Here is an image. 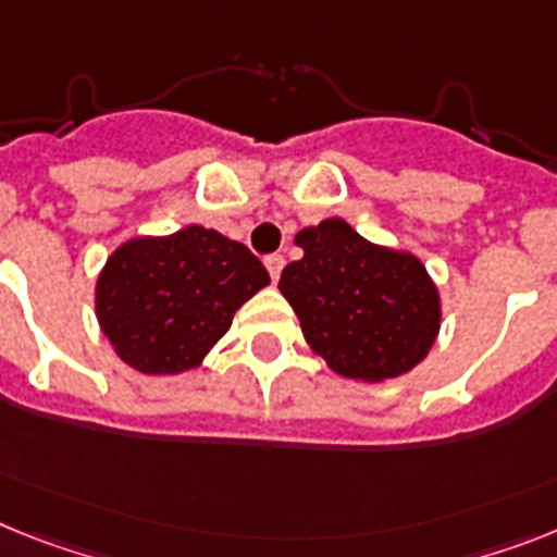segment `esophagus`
<instances>
[{"label": "esophagus", "mask_w": 557, "mask_h": 557, "mask_svg": "<svg viewBox=\"0 0 557 557\" xmlns=\"http://www.w3.org/2000/svg\"><path fill=\"white\" fill-rule=\"evenodd\" d=\"M283 265H286L283 255H269V257H265V269H269V274H271V283H277Z\"/></svg>", "instance_id": "1"}]
</instances>
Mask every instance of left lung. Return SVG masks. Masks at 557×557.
Segmentation results:
<instances>
[{"label": "left lung", "instance_id": "left-lung-1", "mask_svg": "<svg viewBox=\"0 0 557 557\" xmlns=\"http://www.w3.org/2000/svg\"><path fill=\"white\" fill-rule=\"evenodd\" d=\"M302 249L280 274L306 343L348 380L385 382L428 357L442 300L422 260L366 240L343 218L302 228Z\"/></svg>", "mask_w": 557, "mask_h": 557}]
</instances>
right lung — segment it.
<instances>
[{"label":"right lung","mask_w":557,"mask_h":557,"mask_svg":"<svg viewBox=\"0 0 557 557\" xmlns=\"http://www.w3.org/2000/svg\"><path fill=\"white\" fill-rule=\"evenodd\" d=\"M263 286L269 271L243 243L186 226L121 243L96 280V317L121 362L149 376L184 373Z\"/></svg>","instance_id":"1"}]
</instances>
